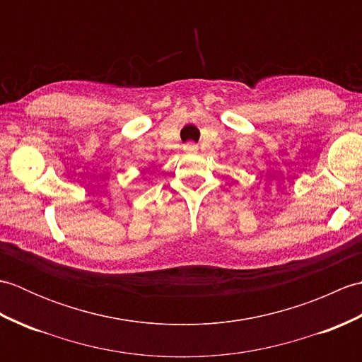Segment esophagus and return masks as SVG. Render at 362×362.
Masks as SVG:
<instances>
[{
    "instance_id": "1",
    "label": "esophagus",
    "mask_w": 362,
    "mask_h": 362,
    "mask_svg": "<svg viewBox=\"0 0 362 362\" xmlns=\"http://www.w3.org/2000/svg\"><path fill=\"white\" fill-rule=\"evenodd\" d=\"M187 149H188V151H196L197 148H196V144H193V143H189V144L187 146Z\"/></svg>"
}]
</instances>
